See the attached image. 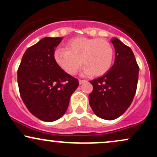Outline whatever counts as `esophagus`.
<instances>
[{
  "label": "esophagus",
  "mask_w": 157,
  "mask_h": 157,
  "mask_svg": "<svg viewBox=\"0 0 157 157\" xmlns=\"http://www.w3.org/2000/svg\"><path fill=\"white\" fill-rule=\"evenodd\" d=\"M86 82V80H79V83L80 84H82V83H84V82Z\"/></svg>",
  "instance_id": "1"
}]
</instances>
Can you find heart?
<instances>
[{
    "label": "heart",
    "mask_w": 157,
    "mask_h": 157,
    "mask_svg": "<svg viewBox=\"0 0 157 157\" xmlns=\"http://www.w3.org/2000/svg\"><path fill=\"white\" fill-rule=\"evenodd\" d=\"M65 49L55 52L56 63L70 75H75L83 64L84 75L101 76L109 71L113 59V49L102 38L75 37L65 44Z\"/></svg>",
    "instance_id": "obj_1"
}]
</instances>
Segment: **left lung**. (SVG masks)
I'll return each mask as SVG.
<instances>
[{
  "instance_id": "1",
  "label": "left lung",
  "mask_w": 157,
  "mask_h": 157,
  "mask_svg": "<svg viewBox=\"0 0 157 157\" xmlns=\"http://www.w3.org/2000/svg\"><path fill=\"white\" fill-rule=\"evenodd\" d=\"M115 48L114 63L103 76L90 82L89 96L94 113L104 120L118 118L131 105L137 87L139 66L130 47L117 38L111 40Z\"/></svg>"
}]
</instances>
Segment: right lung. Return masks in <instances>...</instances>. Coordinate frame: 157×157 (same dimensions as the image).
I'll return each mask as SVG.
<instances>
[{
	"mask_svg": "<svg viewBox=\"0 0 157 157\" xmlns=\"http://www.w3.org/2000/svg\"><path fill=\"white\" fill-rule=\"evenodd\" d=\"M62 37H44L30 46L17 69V83L23 102L34 116L45 122L60 119L78 87L77 78L56 63L55 48Z\"/></svg>",
	"mask_w": 157,
	"mask_h": 157,
	"instance_id": "add662e5",
	"label": "right lung"
}]
</instances>
